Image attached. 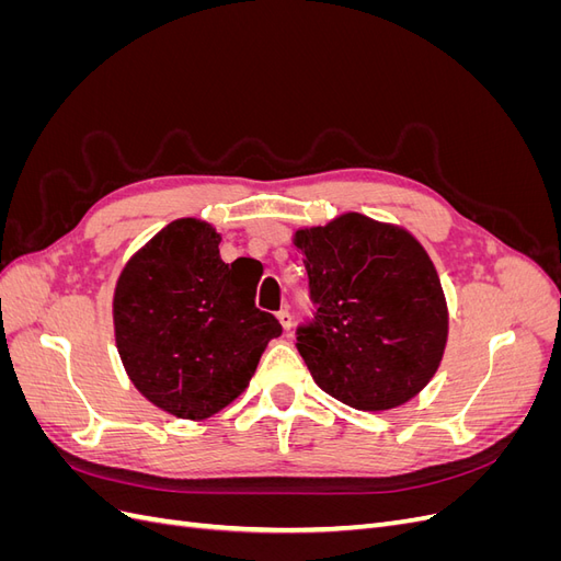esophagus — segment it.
<instances>
[{"mask_svg": "<svg viewBox=\"0 0 561 561\" xmlns=\"http://www.w3.org/2000/svg\"><path fill=\"white\" fill-rule=\"evenodd\" d=\"M278 320H280V325H283L285 332L293 330V313H290V311H287V309L278 311Z\"/></svg>", "mask_w": 561, "mask_h": 561, "instance_id": "34e87169", "label": "esophagus"}]
</instances>
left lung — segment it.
Returning <instances> with one entry per match:
<instances>
[{"label":"left lung","mask_w":561,"mask_h":561,"mask_svg":"<svg viewBox=\"0 0 561 561\" xmlns=\"http://www.w3.org/2000/svg\"><path fill=\"white\" fill-rule=\"evenodd\" d=\"M313 320L297 348L313 381L355 410L412 400L443 360L447 301L428 252L410 231L346 213L299 229Z\"/></svg>","instance_id":"obj_1"}]
</instances>
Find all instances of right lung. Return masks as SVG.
Instances as JSON below:
<instances>
[{
	"label": "right lung",
	"instance_id": "right-lung-1",
	"mask_svg": "<svg viewBox=\"0 0 561 561\" xmlns=\"http://www.w3.org/2000/svg\"><path fill=\"white\" fill-rule=\"evenodd\" d=\"M219 233L175 219L124 266L114 334L135 388L159 410L201 421L248 388L280 322L254 307L248 257L225 264Z\"/></svg>",
	"mask_w": 561,
	"mask_h": 561
}]
</instances>
